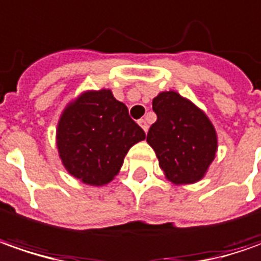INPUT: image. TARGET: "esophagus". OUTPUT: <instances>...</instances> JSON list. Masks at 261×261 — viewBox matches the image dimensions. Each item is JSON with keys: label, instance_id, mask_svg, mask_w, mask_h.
I'll list each match as a JSON object with an SVG mask.
<instances>
[{"label": "esophagus", "instance_id": "34e87169", "mask_svg": "<svg viewBox=\"0 0 261 261\" xmlns=\"http://www.w3.org/2000/svg\"><path fill=\"white\" fill-rule=\"evenodd\" d=\"M139 124H140V125H141V128H143V130H144V131H146V133H147V131H148V124H147V121H146L144 118H141V120H139Z\"/></svg>", "mask_w": 261, "mask_h": 261}]
</instances>
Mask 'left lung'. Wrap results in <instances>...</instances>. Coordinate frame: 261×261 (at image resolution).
Instances as JSON below:
<instances>
[{
    "label": "left lung",
    "instance_id": "left-lung-1",
    "mask_svg": "<svg viewBox=\"0 0 261 261\" xmlns=\"http://www.w3.org/2000/svg\"><path fill=\"white\" fill-rule=\"evenodd\" d=\"M156 122L147 133L159 165L173 184L202 179L215 158L217 134L208 117L177 92H162L153 99Z\"/></svg>",
    "mask_w": 261,
    "mask_h": 261
}]
</instances>
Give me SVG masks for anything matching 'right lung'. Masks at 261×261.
<instances>
[{"label": "right lung", "mask_w": 261, "mask_h": 261, "mask_svg": "<svg viewBox=\"0 0 261 261\" xmlns=\"http://www.w3.org/2000/svg\"><path fill=\"white\" fill-rule=\"evenodd\" d=\"M146 133L111 91L86 92L63 111L58 125L60 159L72 176L88 185L111 182L131 146Z\"/></svg>", "instance_id": "add662e5"}]
</instances>
